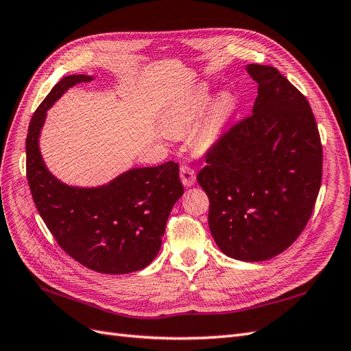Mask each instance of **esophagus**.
<instances>
[{
    "mask_svg": "<svg viewBox=\"0 0 351 351\" xmlns=\"http://www.w3.org/2000/svg\"><path fill=\"white\" fill-rule=\"evenodd\" d=\"M180 178L184 186H193L196 183V171L192 167L184 165L180 168Z\"/></svg>",
    "mask_w": 351,
    "mask_h": 351,
    "instance_id": "34e87169",
    "label": "esophagus"
}]
</instances>
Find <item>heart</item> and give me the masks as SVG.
Instances as JSON below:
<instances>
[{"instance_id":"obj_1","label":"heart","mask_w":351,"mask_h":351,"mask_svg":"<svg viewBox=\"0 0 351 351\" xmlns=\"http://www.w3.org/2000/svg\"><path fill=\"white\" fill-rule=\"evenodd\" d=\"M209 101V92L202 88L174 102L162 115L167 133L183 134L195 126L192 139L197 149L209 151L215 147L236 112L237 102L230 93H221L208 108Z\"/></svg>"}]
</instances>
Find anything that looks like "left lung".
Segmentation results:
<instances>
[{
	"instance_id": "obj_1",
	"label": "left lung",
	"mask_w": 351,
	"mask_h": 351,
	"mask_svg": "<svg viewBox=\"0 0 351 351\" xmlns=\"http://www.w3.org/2000/svg\"><path fill=\"white\" fill-rule=\"evenodd\" d=\"M252 115L206 154L197 183L209 230L227 256L261 262L290 247L309 221L322 180V146L303 95L271 66L249 64Z\"/></svg>"
}]
</instances>
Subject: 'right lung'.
<instances>
[{"label": "right lung", "mask_w": 351, "mask_h": 351, "mask_svg": "<svg viewBox=\"0 0 351 351\" xmlns=\"http://www.w3.org/2000/svg\"><path fill=\"white\" fill-rule=\"evenodd\" d=\"M92 79L62 77L35 111L26 137L27 182L39 215L69 256L101 274H130L156 258L184 189L173 161L132 168L98 187L69 186L49 173L39 151L47 111L74 84Z\"/></svg>", "instance_id": "right-lung-1"}]
</instances>
